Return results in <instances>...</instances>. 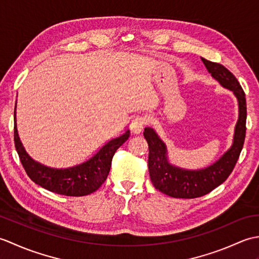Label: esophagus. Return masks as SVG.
I'll return each instance as SVG.
<instances>
[{"mask_svg": "<svg viewBox=\"0 0 259 259\" xmlns=\"http://www.w3.org/2000/svg\"><path fill=\"white\" fill-rule=\"evenodd\" d=\"M148 122H149V119L147 115H137L131 123V130L135 134H140Z\"/></svg>", "mask_w": 259, "mask_h": 259, "instance_id": "esophagus-1", "label": "esophagus"}]
</instances>
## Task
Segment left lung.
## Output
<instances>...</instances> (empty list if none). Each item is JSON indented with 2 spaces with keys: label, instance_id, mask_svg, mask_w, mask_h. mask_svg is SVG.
<instances>
[{
  "label": "left lung",
  "instance_id": "1",
  "mask_svg": "<svg viewBox=\"0 0 259 259\" xmlns=\"http://www.w3.org/2000/svg\"><path fill=\"white\" fill-rule=\"evenodd\" d=\"M209 73L224 88L234 92L238 100L239 115L235 128L234 142L230 149L218 160L205 169L187 170L169 163L167 148L156 131L145 128L144 136L149 146L148 168L155 188L174 198H197L209 194L222 185L232 174L243 149L246 136V98L238 80L223 64L208 61L201 58Z\"/></svg>",
  "mask_w": 259,
  "mask_h": 259
}]
</instances>
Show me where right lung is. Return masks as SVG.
I'll return each instance as SVG.
<instances>
[{
  "instance_id": "1",
  "label": "right lung",
  "mask_w": 259,
  "mask_h": 259,
  "mask_svg": "<svg viewBox=\"0 0 259 259\" xmlns=\"http://www.w3.org/2000/svg\"><path fill=\"white\" fill-rule=\"evenodd\" d=\"M129 137L130 131L126 130L118 138L107 142L95 156L85 162L74 167L57 169L36 162L27 155L20 141L18 129H16V121H14V144L22 166L27 176L32 181L45 189L64 196H85L100 188L109 175L114 152L128 140Z\"/></svg>"
}]
</instances>
